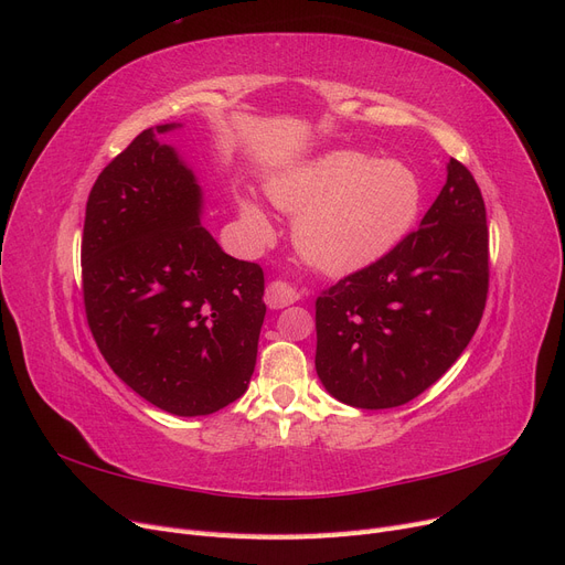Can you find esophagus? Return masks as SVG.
<instances>
[{
    "label": "esophagus",
    "mask_w": 565,
    "mask_h": 565,
    "mask_svg": "<svg viewBox=\"0 0 565 565\" xmlns=\"http://www.w3.org/2000/svg\"><path fill=\"white\" fill-rule=\"evenodd\" d=\"M264 299L268 303V309H285V306L295 303L299 299V292H297L292 285L285 282V280H273L266 287V297Z\"/></svg>",
    "instance_id": "1"
}]
</instances>
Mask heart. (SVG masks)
I'll list each match as a JSON object with an SVG mask.
<instances>
[{"label":"heart","instance_id":"1","mask_svg":"<svg viewBox=\"0 0 565 565\" xmlns=\"http://www.w3.org/2000/svg\"><path fill=\"white\" fill-rule=\"evenodd\" d=\"M278 210L295 216L292 241L303 262L347 276L384 259L415 228L424 188L401 160L337 148L289 164L266 179ZM237 212L254 241L266 243L270 221L252 195L241 193Z\"/></svg>","mask_w":565,"mask_h":565}]
</instances>
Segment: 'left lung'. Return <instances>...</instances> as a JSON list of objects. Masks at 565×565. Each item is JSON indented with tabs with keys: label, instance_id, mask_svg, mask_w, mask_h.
<instances>
[{
	"label": "left lung",
	"instance_id": "obj_1",
	"mask_svg": "<svg viewBox=\"0 0 565 565\" xmlns=\"http://www.w3.org/2000/svg\"><path fill=\"white\" fill-rule=\"evenodd\" d=\"M488 297L483 195L452 160L417 231L316 299V372L337 401L386 409L417 398L467 349Z\"/></svg>",
	"mask_w": 565,
	"mask_h": 565
}]
</instances>
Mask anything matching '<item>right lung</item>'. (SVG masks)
Wrapping results in <instances>:
<instances>
[{
    "label": "right lung",
    "instance_id": "add662e5",
    "mask_svg": "<svg viewBox=\"0 0 565 565\" xmlns=\"http://www.w3.org/2000/svg\"><path fill=\"white\" fill-rule=\"evenodd\" d=\"M141 131L98 174L84 216V309L131 391L179 417L237 401L266 316L262 266L233 259L200 224L202 188L181 152Z\"/></svg>",
    "mask_w": 565,
    "mask_h": 565
}]
</instances>
